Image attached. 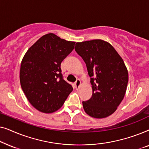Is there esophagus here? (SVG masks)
<instances>
[{
	"label": "esophagus",
	"instance_id": "1",
	"mask_svg": "<svg viewBox=\"0 0 149 149\" xmlns=\"http://www.w3.org/2000/svg\"><path fill=\"white\" fill-rule=\"evenodd\" d=\"M81 85V81L78 79V80L76 81V82L74 83V86H75V88L76 89H78L79 88V87H80Z\"/></svg>",
	"mask_w": 149,
	"mask_h": 149
}]
</instances>
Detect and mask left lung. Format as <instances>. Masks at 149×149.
<instances>
[{"mask_svg": "<svg viewBox=\"0 0 149 149\" xmlns=\"http://www.w3.org/2000/svg\"><path fill=\"white\" fill-rule=\"evenodd\" d=\"M74 49L86 64L93 93L83 101L85 113L101 119L117 110L125 94L128 72L123 59L109 42L100 39L77 42Z\"/></svg>", "mask_w": 149, "mask_h": 149, "instance_id": "1", "label": "left lung"}]
</instances>
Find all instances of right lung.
I'll return each instance as SVG.
<instances>
[{"instance_id":"obj_1","label":"right lung","mask_w":149,"mask_h":149,"mask_svg":"<svg viewBox=\"0 0 149 149\" xmlns=\"http://www.w3.org/2000/svg\"><path fill=\"white\" fill-rule=\"evenodd\" d=\"M74 44L49 33L26 53L20 68V83L28 101L38 111L45 113L58 111L73 90L63 78L60 66Z\"/></svg>"}]
</instances>
